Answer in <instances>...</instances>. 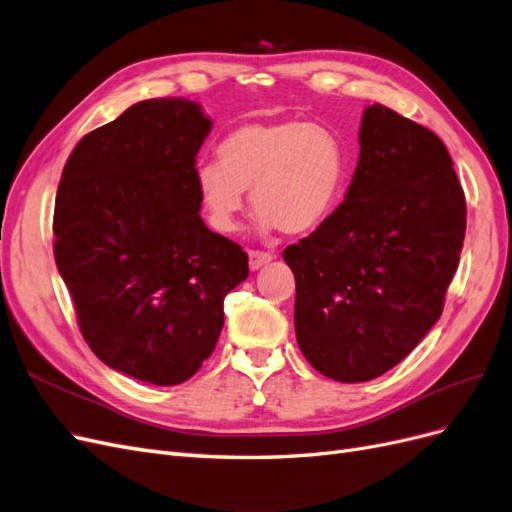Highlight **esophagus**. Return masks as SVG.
Segmentation results:
<instances>
[{
  "label": "esophagus",
  "mask_w": 512,
  "mask_h": 512,
  "mask_svg": "<svg viewBox=\"0 0 512 512\" xmlns=\"http://www.w3.org/2000/svg\"><path fill=\"white\" fill-rule=\"evenodd\" d=\"M275 256L271 252H262V250H250V269L258 271L260 267H265L267 262H271Z\"/></svg>",
  "instance_id": "obj_1"
}]
</instances>
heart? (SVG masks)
Returning <instances> with one entry per match:
<instances>
[{"label": "heart", "instance_id": "1", "mask_svg": "<svg viewBox=\"0 0 512 512\" xmlns=\"http://www.w3.org/2000/svg\"><path fill=\"white\" fill-rule=\"evenodd\" d=\"M348 153L324 126L309 121H250L218 145V160L198 164L194 181L209 222L232 232L250 190L262 228L299 235L329 218L344 192Z\"/></svg>", "mask_w": 512, "mask_h": 512}]
</instances>
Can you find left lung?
Masks as SVG:
<instances>
[{
    "label": "left lung",
    "mask_w": 512,
    "mask_h": 512,
    "mask_svg": "<svg viewBox=\"0 0 512 512\" xmlns=\"http://www.w3.org/2000/svg\"><path fill=\"white\" fill-rule=\"evenodd\" d=\"M344 203L288 245L294 331L305 359L337 382L382 376L438 322L466 237V196L431 130L367 106Z\"/></svg>",
    "instance_id": "left-lung-1"
}]
</instances>
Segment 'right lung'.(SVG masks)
Masks as SVG:
<instances>
[{
	"label": "right lung",
	"instance_id": "obj_1",
	"mask_svg": "<svg viewBox=\"0 0 512 512\" xmlns=\"http://www.w3.org/2000/svg\"><path fill=\"white\" fill-rule=\"evenodd\" d=\"M209 130L196 102H138L81 138L55 198V262L85 342L158 386L209 359L224 297L250 273L243 247L198 213L196 153Z\"/></svg>",
	"mask_w": 512,
	"mask_h": 512
}]
</instances>
